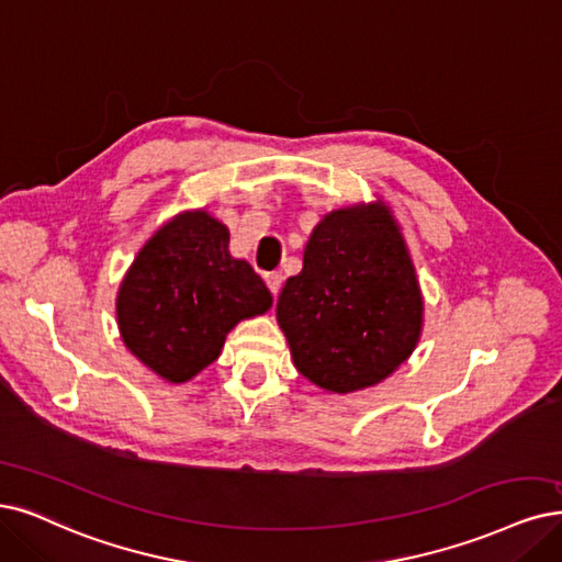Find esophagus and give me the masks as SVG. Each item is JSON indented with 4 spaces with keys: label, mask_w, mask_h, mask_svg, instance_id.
Segmentation results:
<instances>
[{
    "label": "esophagus",
    "mask_w": 562,
    "mask_h": 562,
    "mask_svg": "<svg viewBox=\"0 0 562 562\" xmlns=\"http://www.w3.org/2000/svg\"><path fill=\"white\" fill-rule=\"evenodd\" d=\"M263 280H266V284H268V289H270V294L278 296L280 284H282V273H278V270H276V273H266Z\"/></svg>",
    "instance_id": "esophagus-1"
}]
</instances>
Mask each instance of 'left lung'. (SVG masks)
<instances>
[{
  "instance_id": "8db88e82",
  "label": "left lung",
  "mask_w": 562,
  "mask_h": 562,
  "mask_svg": "<svg viewBox=\"0 0 562 562\" xmlns=\"http://www.w3.org/2000/svg\"><path fill=\"white\" fill-rule=\"evenodd\" d=\"M276 310L296 370L326 391L375 386L407 361L424 299L389 207L378 201L328 213Z\"/></svg>"
}]
</instances>
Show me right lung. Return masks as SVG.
Instances as JSON below:
<instances>
[{"label":"right lung","instance_id":"1","mask_svg":"<svg viewBox=\"0 0 562 562\" xmlns=\"http://www.w3.org/2000/svg\"><path fill=\"white\" fill-rule=\"evenodd\" d=\"M273 296L245 259L228 255V228L205 211L180 213L140 247L117 292L120 336L166 382L211 366L240 319Z\"/></svg>","mask_w":562,"mask_h":562}]
</instances>
